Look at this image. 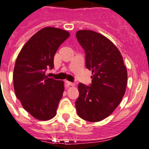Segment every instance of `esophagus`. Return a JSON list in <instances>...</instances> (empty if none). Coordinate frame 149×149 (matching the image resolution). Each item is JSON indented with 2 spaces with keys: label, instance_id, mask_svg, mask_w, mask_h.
<instances>
[{
  "label": "esophagus",
  "instance_id": "obj_1",
  "mask_svg": "<svg viewBox=\"0 0 149 149\" xmlns=\"http://www.w3.org/2000/svg\"><path fill=\"white\" fill-rule=\"evenodd\" d=\"M65 83H66V84L67 85H71V86H73V85H75V83H72V82H69V81H68V80H66V81H65Z\"/></svg>",
  "mask_w": 149,
  "mask_h": 149
}]
</instances>
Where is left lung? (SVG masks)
<instances>
[{"label":"left lung","mask_w":149,"mask_h":149,"mask_svg":"<svg viewBox=\"0 0 149 149\" xmlns=\"http://www.w3.org/2000/svg\"><path fill=\"white\" fill-rule=\"evenodd\" d=\"M76 38L85 50V66L92 73L90 86L78 85L77 113L85 120L99 122L120 103L127 86V69L118 49L107 37L93 31L80 30Z\"/></svg>","instance_id":"8db88e82"}]
</instances>
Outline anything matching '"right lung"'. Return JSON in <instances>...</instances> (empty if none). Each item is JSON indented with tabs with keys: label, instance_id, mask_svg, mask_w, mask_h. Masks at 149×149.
<instances>
[{
	"label": "right lung",
	"instance_id": "right-lung-1",
	"mask_svg": "<svg viewBox=\"0 0 149 149\" xmlns=\"http://www.w3.org/2000/svg\"><path fill=\"white\" fill-rule=\"evenodd\" d=\"M70 34L54 27H45L23 46L15 62L13 82L17 98L35 118L54 117L64 90V82L45 76L54 68V56Z\"/></svg>",
	"mask_w": 149,
	"mask_h": 149
}]
</instances>
